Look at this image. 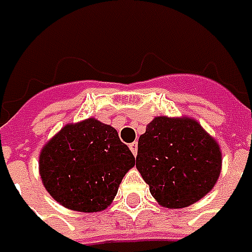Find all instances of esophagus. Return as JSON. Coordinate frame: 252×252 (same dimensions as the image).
I'll return each mask as SVG.
<instances>
[{"label": "esophagus", "mask_w": 252, "mask_h": 252, "mask_svg": "<svg viewBox=\"0 0 252 252\" xmlns=\"http://www.w3.org/2000/svg\"><path fill=\"white\" fill-rule=\"evenodd\" d=\"M129 149L133 153V156H137V141H133L131 144H129Z\"/></svg>", "instance_id": "esophagus-1"}]
</instances>
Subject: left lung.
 <instances>
[{
  "instance_id": "1",
  "label": "left lung",
  "mask_w": 252,
  "mask_h": 252,
  "mask_svg": "<svg viewBox=\"0 0 252 252\" xmlns=\"http://www.w3.org/2000/svg\"><path fill=\"white\" fill-rule=\"evenodd\" d=\"M136 168L160 206L188 208L216 185L221 150L196 119L156 116L139 137Z\"/></svg>"
}]
</instances>
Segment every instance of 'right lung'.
<instances>
[{
    "label": "right lung",
    "instance_id": "right-lung-1",
    "mask_svg": "<svg viewBox=\"0 0 252 252\" xmlns=\"http://www.w3.org/2000/svg\"><path fill=\"white\" fill-rule=\"evenodd\" d=\"M133 167L134 157L116 129L95 118L67 123L39 154V174L50 196L84 213L108 208Z\"/></svg>",
    "mask_w": 252,
    "mask_h": 252
}]
</instances>
